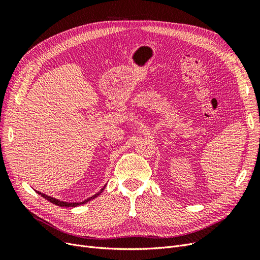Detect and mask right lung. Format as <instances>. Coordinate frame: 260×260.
<instances>
[{
    "label": "right lung",
    "instance_id": "obj_1",
    "mask_svg": "<svg viewBox=\"0 0 260 260\" xmlns=\"http://www.w3.org/2000/svg\"><path fill=\"white\" fill-rule=\"evenodd\" d=\"M105 187V186H104ZM104 187L102 188L101 190V192L104 190ZM38 192V191H37ZM100 192V193H101ZM39 194H40L42 198H44V199H46L48 201H50L51 203H53V204H55V205H57V206H60V207H76V206H78V205H82V204H84V203H88L89 201H91L92 199H94V198H96L98 195H100V193H98V194H95L94 196H92V198H90V199H88V200H85L84 202H81V203H67V202H61V201H58V200H56V199H53V198H51V196H48V195H45V194H43V193H41V192H38Z\"/></svg>",
    "mask_w": 260,
    "mask_h": 260
}]
</instances>
